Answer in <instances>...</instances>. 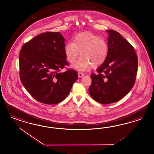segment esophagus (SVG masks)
<instances>
[{"mask_svg": "<svg viewBox=\"0 0 154 154\" xmlns=\"http://www.w3.org/2000/svg\"><path fill=\"white\" fill-rule=\"evenodd\" d=\"M78 75H79V77H82V76H84V73H82L79 72V73H78Z\"/></svg>", "mask_w": 154, "mask_h": 154, "instance_id": "obj_1", "label": "esophagus"}]
</instances>
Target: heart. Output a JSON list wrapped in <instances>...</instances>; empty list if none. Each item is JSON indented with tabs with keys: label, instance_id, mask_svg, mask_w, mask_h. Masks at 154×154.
Listing matches in <instances>:
<instances>
[{
	"label": "heart",
	"instance_id": "heart-1",
	"mask_svg": "<svg viewBox=\"0 0 154 154\" xmlns=\"http://www.w3.org/2000/svg\"><path fill=\"white\" fill-rule=\"evenodd\" d=\"M108 47L106 41L92 33H81L75 35L73 43L68 42L64 46L67 60L73 63L82 56L73 65L79 71H84L91 65L97 68L102 65L107 57Z\"/></svg>",
	"mask_w": 154,
	"mask_h": 154
}]
</instances>
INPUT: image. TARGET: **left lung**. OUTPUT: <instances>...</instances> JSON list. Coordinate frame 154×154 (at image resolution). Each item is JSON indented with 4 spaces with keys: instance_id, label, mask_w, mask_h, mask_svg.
Segmentation results:
<instances>
[{
    "instance_id": "1",
    "label": "left lung",
    "mask_w": 154,
    "mask_h": 154,
    "mask_svg": "<svg viewBox=\"0 0 154 154\" xmlns=\"http://www.w3.org/2000/svg\"><path fill=\"white\" fill-rule=\"evenodd\" d=\"M108 33V52L97 73H91L89 88L91 98L103 104L116 102L129 93L135 83L138 57L134 47L113 30Z\"/></svg>"
}]
</instances>
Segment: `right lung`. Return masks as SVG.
<instances>
[{"label": "right lung", "mask_w": 154, "mask_h": 154, "mask_svg": "<svg viewBox=\"0 0 154 154\" xmlns=\"http://www.w3.org/2000/svg\"><path fill=\"white\" fill-rule=\"evenodd\" d=\"M65 41L60 32L42 33L25 43L20 52L21 82L39 102L55 104L63 101L78 79L73 69L60 72L69 64Z\"/></svg>", "instance_id": "right-lung-1"}]
</instances>
